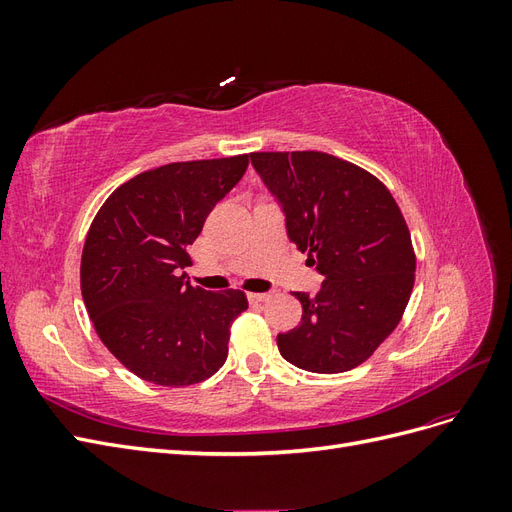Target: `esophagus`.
Returning <instances> with one entry per match:
<instances>
[{
  "label": "esophagus",
  "instance_id": "esophagus-1",
  "mask_svg": "<svg viewBox=\"0 0 512 512\" xmlns=\"http://www.w3.org/2000/svg\"><path fill=\"white\" fill-rule=\"evenodd\" d=\"M247 299H250V303H265V301H269L271 299V294L269 292H250L247 294Z\"/></svg>",
  "mask_w": 512,
  "mask_h": 512
}]
</instances>
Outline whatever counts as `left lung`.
<instances>
[{
  "instance_id": "8db88e82",
  "label": "left lung",
  "mask_w": 512,
  "mask_h": 512,
  "mask_svg": "<svg viewBox=\"0 0 512 512\" xmlns=\"http://www.w3.org/2000/svg\"><path fill=\"white\" fill-rule=\"evenodd\" d=\"M252 164L286 211L292 243L324 282L297 292L299 327L277 335L292 365L342 374L365 363L393 333L414 288L410 228L369 170L322 151H258Z\"/></svg>"
}]
</instances>
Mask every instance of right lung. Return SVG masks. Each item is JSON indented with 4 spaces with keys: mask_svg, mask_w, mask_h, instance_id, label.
Listing matches in <instances>:
<instances>
[{
    "mask_svg": "<svg viewBox=\"0 0 512 512\" xmlns=\"http://www.w3.org/2000/svg\"><path fill=\"white\" fill-rule=\"evenodd\" d=\"M250 156L173 162L121 183L89 226L81 292L102 344L134 376L160 386L211 378L228 356L243 290L185 282L188 245Z\"/></svg>",
    "mask_w": 512,
    "mask_h": 512,
    "instance_id": "right-lung-1",
    "label": "right lung"
}]
</instances>
